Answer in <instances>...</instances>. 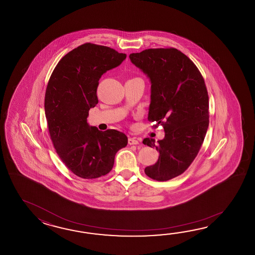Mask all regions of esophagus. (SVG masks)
<instances>
[{
    "label": "esophagus",
    "instance_id": "obj_1",
    "mask_svg": "<svg viewBox=\"0 0 255 255\" xmlns=\"http://www.w3.org/2000/svg\"><path fill=\"white\" fill-rule=\"evenodd\" d=\"M128 144L129 145H138L139 141L136 137H129L128 138Z\"/></svg>",
    "mask_w": 255,
    "mask_h": 255
}]
</instances>
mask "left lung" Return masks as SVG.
<instances>
[{
    "label": "left lung",
    "mask_w": 255,
    "mask_h": 255,
    "mask_svg": "<svg viewBox=\"0 0 255 255\" xmlns=\"http://www.w3.org/2000/svg\"><path fill=\"white\" fill-rule=\"evenodd\" d=\"M133 65L150 84L147 120L162 125L165 136L143 144L159 152L146 176L166 181L183 173L194 160L209 127V97L204 79L193 62L175 48L146 49L129 54Z\"/></svg>",
    "instance_id": "1"
}]
</instances>
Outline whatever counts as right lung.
<instances>
[{
  "label": "right lung",
  "mask_w": 255,
  "mask_h": 255,
  "mask_svg": "<svg viewBox=\"0 0 255 255\" xmlns=\"http://www.w3.org/2000/svg\"><path fill=\"white\" fill-rule=\"evenodd\" d=\"M126 57L110 47L84 43L60 60L49 79L44 111L51 139L61 160L83 179L109 173L116 153L128 145L124 133L87 123L89 109L98 103L99 79Z\"/></svg>",
  "instance_id": "right-lung-1"
}]
</instances>
